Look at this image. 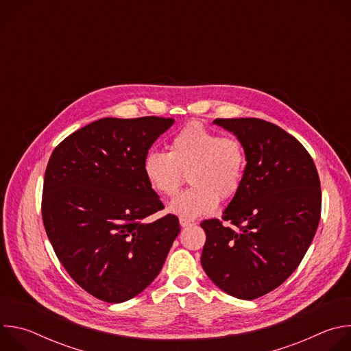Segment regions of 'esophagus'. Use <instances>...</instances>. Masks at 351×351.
<instances>
[{"mask_svg": "<svg viewBox=\"0 0 351 351\" xmlns=\"http://www.w3.org/2000/svg\"><path fill=\"white\" fill-rule=\"evenodd\" d=\"M179 223H180L182 228H187V226H193L194 221H190V219H186V218H180Z\"/></svg>", "mask_w": 351, "mask_h": 351, "instance_id": "esophagus-1", "label": "esophagus"}]
</instances>
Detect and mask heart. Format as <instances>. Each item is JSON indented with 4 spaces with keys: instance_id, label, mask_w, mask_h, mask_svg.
<instances>
[{
    "instance_id": "heart-1",
    "label": "heart",
    "mask_w": 351,
    "mask_h": 351,
    "mask_svg": "<svg viewBox=\"0 0 351 351\" xmlns=\"http://www.w3.org/2000/svg\"><path fill=\"white\" fill-rule=\"evenodd\" d=\"M245 169L247 153L239 137L222 136L197 122L172 137L168 153L152 152L143 162L148 184L162 197L176 195L187 175L193 187L169 206L172 214L186 219L211 214L219 198L232 199L243 186Z\"/></svg>"
}]
</instances>
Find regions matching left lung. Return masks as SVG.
<instances>
[{"instance_id": "1", "label": "left lung", "mask_w": 351, "mask_h": 351, "mask_svg": "<svg viewBox=\"0 0 351 351\" xmlns=\"http://www.w3.org/2000/svg\"><path fill=\"white\" fill-rule=\"evenodd\" d=\"M244 144L247 169L222 221L206 219L202 265L225 293L254 300L280 286L315 236L322 194L304 145L258 118H217Z\"/></svg>"}]
</instances>
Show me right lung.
<instances>
[{
    "label": "right lung",
    "instance_id": "add662e5",
    "mask_svg": "<svg viewBox=\"0 0 351 351\" xmlns=\"http://www.w3.org/2000/svg\"><path fill=\"white\" fill-rule=\"evenodd\" d=\"M172 118H103L64 138L47 164L41 215L71 278L107 303L141 293L160 274L180 232L176 215L145 218L164 204L143 162Z\"/></svg>",
    "mask_w": 351,
    "mask_h": 351
}]
</instances>
